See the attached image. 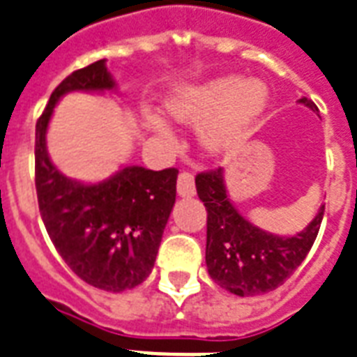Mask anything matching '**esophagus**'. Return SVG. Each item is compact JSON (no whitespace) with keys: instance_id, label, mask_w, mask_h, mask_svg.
<instances>
[{"instance_id":"obj_1","label":"esophagus","mask_w":357,"mask_h":357,"mask_svg":"<svg viewBox=\"0 0 357 357\" xmlns=\"http://www.w3.org/2000/svg\"><path fill=\"white\" fill-rule=\"evenodd\" d=\"M176 192L182 197H192L195 195V182H193V175L188 171H182L176 181Z\"/></svg>"}]
</instances>
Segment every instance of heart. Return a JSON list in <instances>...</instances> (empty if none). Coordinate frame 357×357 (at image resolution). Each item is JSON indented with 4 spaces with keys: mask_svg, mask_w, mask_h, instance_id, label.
<instances>
[{
    "mask_svg": "<svg viewBox=\"0 0 357 357\" xmlns=\"http://www.w3.org/2000/svg\"><path fill=\"white\" fill-rule=\"evenodd\" d=\"M266 104L264 85L250 79L238 84L234 78H223L199 89L182 93L167 104L176 121L190 124L210 123L203 128V143L210 151L233 147L244 134L248 124L262 112ZM156 134L167 137L169 128L158 117L151 119Z\"/></svg>",
    "mask_w": 357,
    "mask_h": 357,
    "instance_id": "obj_1",
    "label": "heart"
}]
</instances>
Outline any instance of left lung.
Returning <instances> with one entry per match:
<instances>
[{"instance_id":"obj_1","label":"left lung","mask_w":357,"mask_h":357,"mask_svg":"<svg viewBox=\"0 0 357 357\" xmlns=\"http://www.w3.org/2000/svg\"><path fill=\"white\" fill-rule=\"evenodd\" d=\"M302 104L319 112L313 100ZM199 199L206 206V268L210 278L236 296L275 291L291 278L313 248L324 206L296 236H275L261 231L238 214L223 184V169L201 171L195 176Z\"/></svg>"}]
</instances>
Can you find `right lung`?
Here are the masks:
<instances>
[{
  "label": "right lung",
  "mask_w": 357,
  "mask_h": 357,
  "mask_svg": "<svg viewBox=\"0 0 357 357\" xmlns=\"http://www.w3.org/2000/svg\"><path fill=\"white\" fill-rule=\"evenodd\" d=\"M113 87L104 59L74 70L55 87L35 130V186L44 227L63 261L85 283L123 292L153 272L178 169L130 165L100 184H82L61 175L46 153V128L61 96Z\"/></svg>",
  "instance_id": "obj_1"
}]
</instances>
